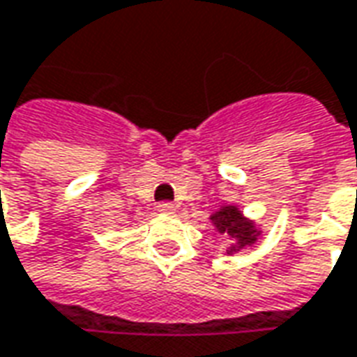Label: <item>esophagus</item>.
Masks as SVG:
<instances>
[{
	"mask_svg": "<svg viewBox=\"0 0 357 357\" xmlns=\"http://www.w3.org/2000/svg\"><path fill=\"white\" fill-rule=\"evenodd\" d=\"M176 211V205L174 203H169V201H162V203H158V213H162V215H169V213H174Z\"/></svg>",
	"mask_w": 357,
	"mask_h": 357,
	"instance_id": "esophagus-1",
	"label": "esophagus"
}]
</instances>
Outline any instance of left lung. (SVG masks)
Wrapping results in <instances>:
<instances>
[{
	"label": "left lung",
	"mask_w": 357,
	"mask_h": 357,
	"mask_svg": "<svg viewBox=\"0 0 357 357\" xmlns=\"http://www.w3.org/2000/svg\"><path fill=\"white\" fill-rule=\"evenodd\" d=\"M211 220H213L215 229L219 230L220 234H227V236L234 240L230 244V248L227 250V254H236L244 246H252L258 240V236H260V230L254 225V220L246 219L236 205L220 207L211 217Z\"/></svg>",
	"instance_id": "left-lung-1"
}]
</instances>
